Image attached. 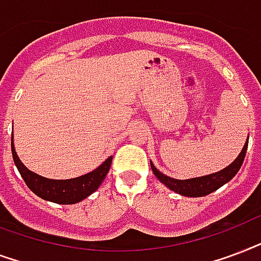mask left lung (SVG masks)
Masks as SVG:
<instances>
[{
	"mask_svg": "<svg viewBox=\"0 0 261 261\" xmlns=\"http://www.w3.org/2000/svg\"><path fill=\"white\" fill-rule=\"evenodd\" d=\"M249 141V137H248ZM248 141L244 145L241 153L238 155V158L234 161L230 166H227L223 170L218 171L215 174L204 175V177H197V178L192 179H174L167 177V175L162 174L161 171L153 166L151 162V169H152L153 174L156 175V178L166 185L169 189L177 192L182 196H189V197H201V196L210 195L214 191H217L222 185H225L226 182H229L230 179L233 178L234 175L237 174L240 167L242 166L244 158L246 155V149H248Z\"/></svg>",
	"mask_w": 261,
	"mask_h": 261,
	"instance_id": "8db88e82",
	"label": "left lung"
}]
</instances>
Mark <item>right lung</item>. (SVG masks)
Wrapping results in <instances>:
<instances>
[{
  "label": "right lung",
  "instance_id": "obj_1",
  "mask_svg": "<svg viewBox=\"0 0 261 261\" xmlns=\"http://www.w3.org/2000/svg\"><path fill=\"white\" fill-rule=\"evenodd\" d=\"M12 156H13V161H15L20 175L23 177L24 182L27 184V187L36 196H39L40 199L48 200V201L57 204L79 203L88 197L91 193H94L109 173L113 161V156H110L98 169H95L88 174L77 177V178L48 179L30 171L23 163L20 162L15 147H13V137H12Z\"/></svg>",
  "mask_w": 261,
  "mask_h": 261
}]
</instances>
